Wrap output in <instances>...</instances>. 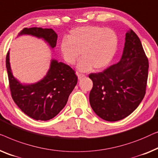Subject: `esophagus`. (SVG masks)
I'll list each match as a JSON object with an SVG mask.
<instances>
[{
  "instance_id": "34e87169",
  "label": "esophagus",
  "mask_w": 158,
  "mask_h": 158,
  "mask_svg": "<svg viewBox=\"0 0 158 158\" xmlns=\"http://www.w3.org/2000/svg\"><path fill=\"white\" fill-rule=\"evenodd\" d=\"M77 77H78V79H81L82 78H84V77H85V75L84 74H79V73H77Z\"/></svg>"
}]
</instances>
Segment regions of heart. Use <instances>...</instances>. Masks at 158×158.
Returning <instances> with one entry per match:
<instances>
[{"label":"heart","instance_id":"1","mask_svg":"<svg viewBox=\"0 0 158 158\" xmlns=\"http://www.w3.org/2000/svg\"><path fill=\"white\" fill-rule=\"evenodd\" d=\"M119 44L114 30L97 26H84L74 28L60 44V51L66 63L73 65L80 56L77 68L81 72L106 68L116 54Z\"/></svg>","mask_w":158,"mask_h":158}]
</instances>
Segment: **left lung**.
<instances>
[{
  "mask_svg": "<svg viewBox=\"0 0 158 158\" xmlns=\"http://www.w3.org/2000/svg\"><path fill=\"white\" fill-rule=\"evenodd\" d=\"M148 68L140 40L130 29L125 34L120 61L102 72L89 76L93 81L89 103L94 112L109 122L129 116L145 97Z\"/></svg>",
  "mask_w": 158,
  "mask_h": 158,
  "instance_id": "obj_1",
  "label": "left lung"
}]
</instances>
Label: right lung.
Listing matches in <instances>:
<instances>
[{"instance_id":"1","label":"right lung","mask_w":158,"mask_h":158,"mask_svg":"<svg viewBox=\"0 0 158 158\" xmlns=\"http://www.w3.org/2000/svg\"><path fill=\"white\" fill-rule=\"evenodd\" d=\"M30 35L42 39L52 48L56 45L58 35L52 28H24L18 36ZM10 53L6 55L10 89L13 101L22 112L35 120L54 118L67 103L69 97L77 84L74 71L67 64L52 59L46 76L34 84H21L13 75Z\"/></svg>"}]
</instances>
